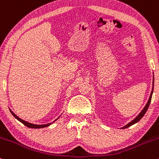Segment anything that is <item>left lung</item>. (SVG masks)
Here are the masks:
<instances>
[{
  "label": "left lung",
  "mask_w": 159,
  "mask_h": 159,
  "mask_svg": "<svg viewBox=\"0 0 159 159\" xmlns=\"http://www.w3.org/2000/svg\"><path fill=\"white\" fill-rule=\"evenodd\" d=\"M153 87H154V76H153V81H152V91H151L150 95H149V98L148 101H147V104H146V105H145V106H144V107L143 108V110H142L141 111H140V114H138V116H137L136 117L134 118V120H132V121L129 122V123L126 124V125H124L123 127H122V128H121L122 129H126V128H128V127H130L131 125H134V124L137 123H138V122L139 121V120H140V119H141V118L143 117V116H144V114H146V112H147V109H148V107H149V104H150L151 98H152V93H153Z\"/></svg>",
  "instance_id": "8db88e82"
}]
</instances>
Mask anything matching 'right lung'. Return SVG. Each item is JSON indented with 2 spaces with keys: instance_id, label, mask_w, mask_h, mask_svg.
<instances>
[{
  "instance_id": "obj_1",
  "label": "right lung",
  "mask_w": 159,
  "mask_h": 159,
  "mask_svg": "<svg viewBox=\"0 0 159 159\" xmlns=\"http://www.w3.org/2000/svg\"><path fill=\"white\" fill-rule=\"evenodd\" d=\"M10 109V112H11V114H12V116H14V117L16 118V119H17L18 120H19V122H21V123H23L24 125H25V126H27V127H28V128H31V129H42V128H45V127H48V126H49V125H52V123H54V122L55 121H57V120L58 119H59L60 118V116L58 118H57V119L54 120V121H53L52 123H47V124H43V125H37V124H34V123H29V122H27V121H25V120H22V119H21V118H19V116H17V115H16L15 114V113H13L12 111V110H11L10 108H9Z\"/></svg>"
}]
</instances>
